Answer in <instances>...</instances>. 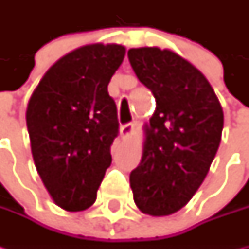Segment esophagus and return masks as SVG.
<instances>
[{
    "label": "esophagus",
    "instance_id": "34e87169",
    "mask_svg": "<svg viewBox=\"0 0 249 249\" xmlns=\"http://www.w3.org/2000/svg\"><path fill=\"white\" fill-rule=\"evenodd\" d=\"M133 131H134V123H127V124H123L120 127V133H122L123 137H127Z\"/></svg>",
    "mask_w": 249,
    "mask_h": 249
}]
</instances>
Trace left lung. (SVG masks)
Masks as SVG:
<instances>
[{
    "label": "left lung",
    "instance_id": "1",
    "mask_svg": "<svg viewBox=\"0 0 249 249\" xmlns=\"http://www.w3.org/2000/svg\"><path fill=\"white\" fill-rule=\"evenodd\" d=\"M127 56L157 101L142 158L130 173L133 198L142 213L172 215L209 172L222 139L223 109L205 76L173 51L142 47Z\"/></svg>",
    "mask_w": 249,
    "mask_h": 249
}]
</instances>
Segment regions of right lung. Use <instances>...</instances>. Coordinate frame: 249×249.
<instances>
[{"label":"right lung","instance_id":"right-lung-1","mask_svg":"<svg viewBox=\"0 0 249 249\" xmlns=\"http://www.w3.org/2000/svg\"><path fill=\"white\" fill-rule=\"evenodd\" d=\"M126 53L90 44L62 56L30 97L26 123L34 165L53 202L69 212L94 204L119 133L108 84Z\"/></svg>","mask_w":249,"mask_h":249}]
</instances>
